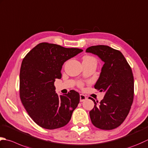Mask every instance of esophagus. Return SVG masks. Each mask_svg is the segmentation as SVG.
<instances>
[{"label":"esophagus","mask_w":148,"mask_h":148,"mask_svg":"<svg viewBox=\"0 0 148 148\" xmlns=\"http://www.w3.org/2000/svg\"><path fill=\"white\" fill-rule=\"evenodd\" d=\"M79 98H80V102H83V101H85V100L86 99V97L85 96V95H83V94H80Z\"/></svg>","instance_id":"1"}]
</instances>
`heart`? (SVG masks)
Returning <instances> with one entry per match:
<instances>
[{"label":"heart","mask_w":148,"mask_h":148,"mask_svg":"<svg viewBox=\"0 0 148 148\" xmlns=\"http://www.w3.org/2000/svg\"><path fill=\"white\" fill-rule=\"evenodd\" d=\"M85 60H95L93 57L90 56H86L85 57H83V61ZM80 86H82V83H79Z\"/></svg>","instance_id":"1"}]
</instances>
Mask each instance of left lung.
<instances>
[{
	"instance_id": "8db88e82",
	"label": "left lung",
	"mask_w": 148,
	"mask_h": 148,
	"mask_svg": "<svg viewBox=\"0 0 148 148\" xmlns=\"http://www.w3.org/2000/svg\"><path fill=\"white\" fill-rule=\"evenodd\" d=\"M86 52L97 55L105 63L94 88L105 95L99 105L90 98L95 104L89 112L92 123L101 130L115 129L125 120L134 101L132 69L123 54L109 46H91Z\"/></svg>"
}]
</instances>
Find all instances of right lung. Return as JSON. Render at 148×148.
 <instances>
[{"instance_id": "1", "label": "right lung", "mask_w": 148, "mask_h": 148, "mask_svg": "<svg viewBox=\"0 0 148 148\" xmlns=\"http://www.w3.org/2000/svg\"><path fill=\"white\" fill-rule=\"evenodd\" d=\"M83 50L40 43L26 54L20 71V98L31 118L42 128H60L70 121L79 103L74 90L58 96L54 82L62 78V66L66 60Z\"/></svg>"}]
</instances>
